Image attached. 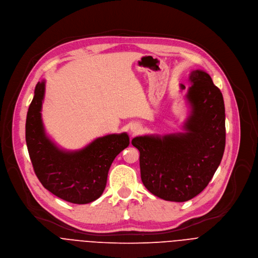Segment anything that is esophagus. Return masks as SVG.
Instances as JSON below:
<instances>
[{"label":"esophagus","instance_id":"esophagus-1","mask_svg":"<svg viewBox=\"0 0 258 258\" xmlns=\"http://www.w3.org/2000/svg\"><path fill=\"white\" fill-rule=\"evenodd\" d=\"M138 130H139V126H137V125H134V126L132 127V132H133V133H137V132H138Z\"/></svg>","mask_w":258,"mask_h":258}]
</instances>
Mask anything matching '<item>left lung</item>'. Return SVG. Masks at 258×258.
<instances>
[{"label": "left lung", "mask_w": 258, "mask_h": 258, "mask_svg": "<svg viewBox=\"0 0 258 258\" xmlns=\"http://www.w3.org/2000/svg\"><path fill=\"white\" fill-rule=\"evenodd\" d=\"M190 82L186 98L192 112L184 124L186 132L132 140L140 151L143 184L150 193L168 201L183 202L201 193L225 149V107L220 89L202 71L192 72Z\"/></svg>", "instance_id": "1"}]
</instances>
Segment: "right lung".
<instances>
[{"instance_id": "add662e5", "label": "right lung", "mask_w": 258, "mask_h": 258, "mask_svg": "<svg viewBox=\"0 0 258 258\" xmlns=\"http://www.w3.org/2000/svg\"><path fill=\"white\" fill-rule=\"evenodd\" d=\"M43 96L44 82H38L26 120V142L34 172L57 197L76 204L90 203L104 192L109 169L128 146V136L108 135L81 150L63 151L44 133L40 113Z\"/></svg>"}]
</instances>
